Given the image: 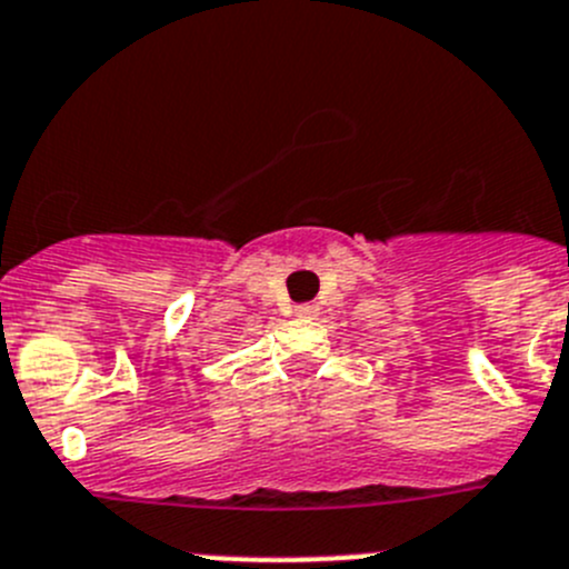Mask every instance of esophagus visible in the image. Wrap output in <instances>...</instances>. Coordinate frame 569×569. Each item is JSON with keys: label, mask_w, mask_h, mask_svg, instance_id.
<instances>
[{"label": "esophagus", "mask_w": 569, "mask_h": 569, "mask_svg": "<svg viewBox=\"0 0 569 569\" xmlns=\"http://www.w3.org/2000/svg\"><path fill=\"white\" fill-rule=\"evenodd\" d=\"M316 312H319V307H316V305H299V307H296V316H301V319H312Z\"/></svg>", "instance_id": "obj_1"}]
</instances>
